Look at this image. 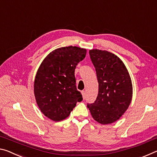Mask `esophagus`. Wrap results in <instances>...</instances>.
<instances>
[{
  "mask_svg": "<svg viewBox=\"0 0 157 157\" xmlns=\"http://www.w3.org/2000/svg\"><path fill=\"white\" fill-rule=\"evenodd\" d=\"M82 97H83V98L84 99L85 97H86V91H82Z\"/></svg>",
  "mask_w": 157,
  "mask_h": 157,
  "instance_id": "1",
  "label": "esophagus"
}]
</instances>
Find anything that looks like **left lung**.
<instances>
[{
    "label": "left lung",
    "mask_w": 157,
    "mask_h": 157,
    "mask_svg": "<svg viewBox=\"0 0 157 157\" xmlns=\"http://www.w3.org/2000/svg\"><path fill=\"white\" fill-rule=\"evenodd\" d=\"M99 84L96 100L87 104L93 118L107 124L118 121L128 109L132 84L128 71L120 58L107 50H89Z\"/></svg>",
    "instance_id": "8db88e82"
}]
</instances>
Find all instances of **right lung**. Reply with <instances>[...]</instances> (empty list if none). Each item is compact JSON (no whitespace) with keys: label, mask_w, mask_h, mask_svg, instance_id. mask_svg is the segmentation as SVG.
<instances>
[{"label":"right lung","mask_w":157,"mask_h":157,"mask_svg":"<svg viewBox=\"0 0 157 157\" xmlns=\"http://www.w3.org/2000/svg\"><path fill=\"white\" fill-rule=\"evenodd\" d=\"M86 54V49L77 46L59 48L49 53L39 66L34 96L41 112L50 120H64L83 99L76 88L75 69Z\"/></svg>","instance_id":"right-lung-1"}]
</instances>
